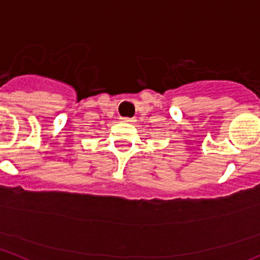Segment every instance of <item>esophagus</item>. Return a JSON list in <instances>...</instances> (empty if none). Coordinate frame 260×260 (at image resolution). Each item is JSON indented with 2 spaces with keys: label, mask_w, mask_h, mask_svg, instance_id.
I'll use <instances>...</instances> for the list:
<instances>
[{
  "label": "esophagus",
  "mask_w": 260,
  "mask_h": 260,
  "mask_svg": "<svg viewBox=\"0 0 260 260\" xmlns=\"http://www.w3.org/2000/svg\"><path fill=\"white\" fill-rule=\"evenodd\" d=\"M121 122L122 123H133L136 122L135 118H121Z\"/></svg>",
  "instance_id": "34e87169"
}]
</instances>
